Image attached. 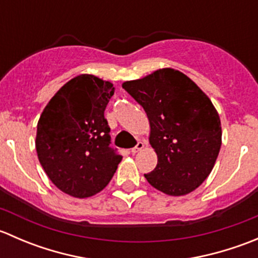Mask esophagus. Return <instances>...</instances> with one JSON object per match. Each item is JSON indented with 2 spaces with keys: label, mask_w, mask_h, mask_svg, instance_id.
Instances as JSON below:
<instances>
[{
  "label": "esophagus",
  "mask_w": 258,
  "mask_h": 258,
  "mask_svg": "<svg viewBox=\"0 0 258 258\" xmlns=\"http://www.w3.org/2000/svg\"><path fill=\"white\" fill-rule=\"evenodd\" d=\"M144 147H145V144H144V142L139 141V142H137V145L135 146L134 148H132V150H131V152L134 153V155H136V153H139L140 151H142V150H144Z\"/></svg>",
  "instance_id": "obj_1"
}]
</instances>
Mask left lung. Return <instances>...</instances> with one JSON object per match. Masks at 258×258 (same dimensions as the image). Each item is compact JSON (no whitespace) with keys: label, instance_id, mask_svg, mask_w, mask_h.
Instances as JSON below:
<instances>
[{"label":"left lung","instance_id":"left-lung-1","mask_svg":"<svg viewBox=\"0 0 258 258\" xmlns=\"http://www.w3.org/2000/svg\"><path fill=\"white\" fill-rule=\"evenodd\" d=\"M122 87L144 107L157 166L148 183L170 196L195 191L212 171L222 144L217 110L189 77L161 69Z\"/></svg>","mask_w":258,"mask_h":258}]
</instances>
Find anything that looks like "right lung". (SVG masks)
Wrapping results in <instances>:
<instances>
[{
  "mask_svg": "<svg viewBox=\"0 0 258 258\" xmlns=\"http://www.w3.org/2000/svg\"><path fill=\"white\" fill-rule=\"evenodd\" d=\"M114 93L108 81L80 75L64 83L41 113L36 134L38 161L52 183L76 199L102 191L122 156L110 147L105 110Z\"/></svg>",
  "mask_w": 258,
  "mask_h": 258,
  "instance_id": "1",
  "label": "right lung"
}]
</instances>
